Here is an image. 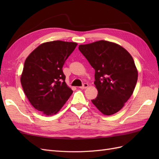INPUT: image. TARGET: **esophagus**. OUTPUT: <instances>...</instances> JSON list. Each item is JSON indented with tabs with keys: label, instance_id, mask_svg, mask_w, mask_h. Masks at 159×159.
<instances>
[{
	"label": "esophagus",
	"instance_id": "esophagus-1",
	"mask_svg": "<svg viewBox=\"0 0 159 159\" xmlns=\"http://www.w3.org/2000/svg\"><path fill=\"white\" fill-rule=\"evenodd\" d=\"M88 86H89V85H88V84H87V83H84L83 85V86L80 87L79 88H80V89H84L87 88V87H88Z\"/></svg>",
	"mask_w": 159,
	"mask_h": 159
}]
</instances>
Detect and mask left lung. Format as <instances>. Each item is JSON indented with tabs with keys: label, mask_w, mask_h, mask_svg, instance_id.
<instances>
[{
	"label": "left lung",
	"mask_w": 159,
	"mask_h": 159,
	"mask_svg": "<svg viewBox=\"0 0 159 159\" xmlns=\"http://www.w3.org/2000/svg\"><path fill=\"white\" fill-rule=\"evenodd\" d=\"M79 49L95 70L98 96L92 103L104 115L116 113L137 84L138 71L133 57L122 46L105 40L80 44Z\"/></svg>",
	"instance_id": "obj_1"
}]
</instances>
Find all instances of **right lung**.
<instances>
[{"instance_id":"add662e5","label":"right lung","mask_w":159,"mask_h":159,"mask_svg":"<svg viewBox=\"0 0 159 159\" xmlns=\"http://www.w3.org/2000/svg\"><path fill=\"white\" fill-rule=\"evenodd\" d=\"M77 46L76 42L43 43L26 57L20 82L31 105L42 114H57L72 93L62 67Z\"/></svg>"}]
</instances>
